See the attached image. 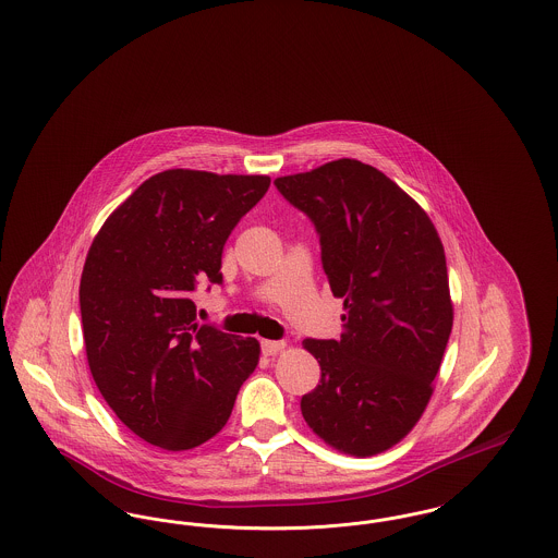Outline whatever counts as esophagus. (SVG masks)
<instances>
[{
	"label": "esophagus",
	"mask_w": 558,
	"mask_h": 558,
	"mask_svg": "<svg viewBox=\"0 0 558 558\" xmlns=\"http://www.w3.org/2000/svg\"><path fill=\"white\" fill-rule=\"evenodd\" d=\"M287 347L284 341H262V351L264 355H276L278 351H282Z\"/></svg>",
	"instance_id": "1"
}]
</instances>
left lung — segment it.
Returning a JSON list of instances; mask_svg holds the SVG:
<instances>
[{"label": "left lung", "instance_id": "1", "mask_svg": "<svg viewBox=\"0 0 558 558\" xmlns=\"http://www.w3.org/2000/svg\"><path fill=\"white\" fill-rule=\"evenodd\" d=\"M274 184L314 221L345 310L339 341H303L322 371L301 398L303 418L349 456L389 450L421 421L450 339L441 239L412 196L362 160H330Z\"/></svg>", "mask_w": 558, "mask_h": 558}]
</instances>
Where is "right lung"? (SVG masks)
Wrapping results in <instances>:
<instances>
[{
    "mask_svg": "<svg viewBox=\"0 0 558 558\" xmlns=\"http://www.w3.org/2000/svg\"><path fill=\"white\" fill-rule=\"evenodd\" d=\"M267 175L167 169L108 215L80 303L92 376L119 421L160 450L215 437L259 362L257 339L196 322L190 292L221 284V253Z\"/></svg>",
    "mask_w": 558,
    "mask_h": 558,
    "instance_id": "obj_1",
    "label": "right lung"
}]
</instances>
